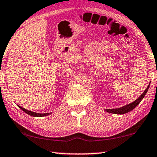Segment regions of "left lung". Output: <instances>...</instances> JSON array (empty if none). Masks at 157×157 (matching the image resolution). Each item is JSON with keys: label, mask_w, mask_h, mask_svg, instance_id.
<instances>
[{"label": "left lung", "mask_w": 157, "mask_h": 157, "mask_svg": "<svg viewBox=\"0 0 157 157\" xmlns=\"http://www.w3.org/2000/svg\"><path fill=\"white\" fill-rule=\"evenodd\" d=\"M149 85L150 84H149V86H148L147 89H145V91H144V93L141 94V95L139 96V97L137 98L136 100H135L134 101L130 103V104L126 105V106L120 107V108L112 109H106L105 111H107V112H109V113H115V114H124V113H126L129 112V111H132L133 109H134L135 107L137 106V105L139 104V103L141 101V100H142L146 94L147 93L148 89H149Z\"/></svg>", "instance_id": "8db88e82"}]
</instances>
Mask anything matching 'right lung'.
<instances>
[{
  "mask_svg": "<svg viewBox=\"0 0 157 157\" xmlns=\"http://www.w3.org/2000/svg\"><path fill=\"white\" fill-rule=\"evenodd\" d=\"M19 108H20L21 110H23L25 113H26L27 114H29L30 116H32V117H46V116H48L49 114H51V113H36V112H33V111L26 110L23 107H21V106H18Z\"/></svg>",
  "mask_w": 157,
  "mask_h": 157,
  "instance_id": "obj_1",
  "label": "right lung"
}]
</instances>
